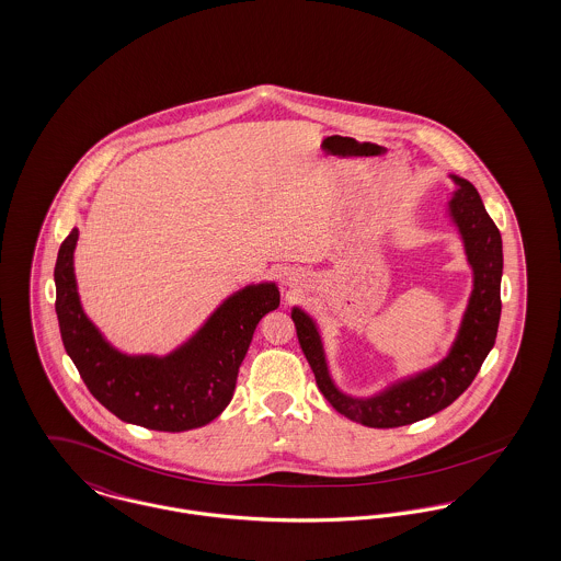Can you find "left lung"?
Segmentation results:
<instances>
[{
	"mask_svg": "<svg viewBox=\"0 0 561 561\" xmlns=\"http://www.w3.org/2000/svg\"><path fill=\"white\" fill-rule=\"evenodd\" d=\"M453 181L457 190L453 194V201L448 203V211L461 232L468 262L474 271V288L457 340L444 360L374 397H350L331 380L316 322L299 307L293 309L297 337L320 392L345 419L365 427H403L448 408L474 382L476 374L480 371L486 354L495 344L502 313V234L486 214L474 185L468 179L455 174Z\"/></svg>",
	"mask_w": 561,
	"mask_h": 561,
	"instance_id": "left-lung-1",
	"label": "left lung"
}]
</instances>
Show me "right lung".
Returning a JSON list of instances; mask_svg holds the SVG:
<instances>
[{
    "label": "right lung",
    "mask_w": 561,
    "mask_h": 561,
    "mask_svg": "<svg viewBox=\"0 0 561 561\" xmlns=\"http://www.w3.org/2000/svg\"><path fill=\"white\" fill-rule=\"evenodd\" d=\"M79 230L55 262V311L61 342L89 392L117 419L156 432H187L217 419L230 403L239 367L264 313L279 307L271 284L245 286L217 307L205 327L167 356H128L89 322L75 279Z\"/></svg>",
    "instance_id": "1"
}]
</instances>
